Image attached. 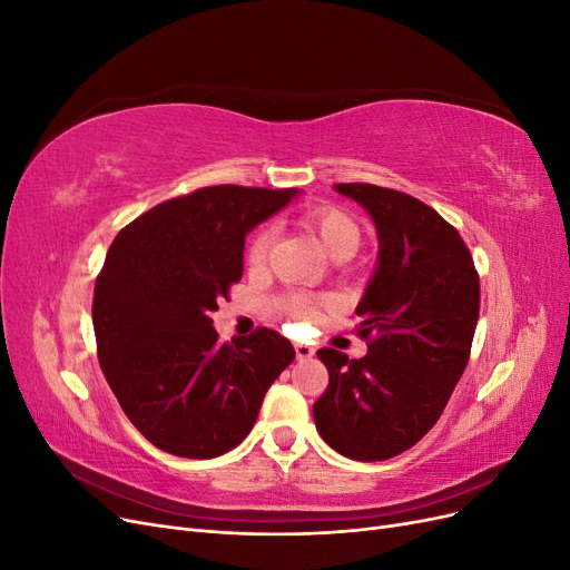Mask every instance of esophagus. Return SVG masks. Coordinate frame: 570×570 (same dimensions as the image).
Returning a JSON list of instances; mask_svg holds the SVG:
<instances>
[{"label": "esophagus", "mask_w": 570, "mask_h": 570, "mask_svg": "<svg viewBox=\"0 0 570 570\" xmlns=\"http://www.w3.org/2000/svg\"><path fill=\"white\" fill-rule=\"evenodd\" d=\"M295 354H297L299 361L312 358L314 356V347H308V344H304V342H295Z\"/></svg>", "instance_id": "esophagus-1"}]
</instances>
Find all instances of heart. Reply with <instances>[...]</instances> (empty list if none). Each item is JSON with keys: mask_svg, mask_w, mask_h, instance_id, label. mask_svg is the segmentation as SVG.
I'll return each mask as SVG.
<instances>
[{"mask_svg": "<svg viewBox=\"0 0 570 570\" xmlns=\"http://www.w3.org/2000/svg\"><path fill=\"white\" fill-rule=\"evenodd\" d=\"M304 223L308 230H314L321 247L327 256H333L335 262H344L352 258L361 247V228L358 223L347 214L337 209V206H314L304 214ZM273 233L271 228H258L249 245H247V264L258 268L264 266L268 249H271ZM283 308L297 321L314 318L318 312V302L306 295H287L283 299Z\"/></svg>", "mask_w": 570, "mask_h": 570, "instance_id": "obj_1", "label": "heart"}]
</instances>
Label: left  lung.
<instances>
[{"instance_id":"left-lung-1","label":"left lung","mask_w":570,"mask_h":570,"mask_svg":"<svg viewBox=\"0 0 570 570\" xmlns=\"http://www.w3.org/2000/svg\"><path fill=\"white\" fill-rule=\"evenodd\" d=\"M371 214L377 266L356 306L364 358L318 350L327 381L314 404L318 435L342 456L385 461L411 450L465 371L480 278L461 235L421 199L371 183H340Z\"/></svg>"}]
</instances>
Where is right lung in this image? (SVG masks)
Segmentation results:
<instances>
[{
  "label": "right lung",
  "instance_id": "add662e5",
  "mask_svg": "<svg viewBox=\"0 0 570 570\" xmlns=\"http://www.w3.org/2000/svg\"><path fill=\"white\" fill-rule=\"evenodd\" d=\"M295 195L202 187L137 216L111 243L92 302L99 366L130 423L161 452H230L295 358L271 327L220 344L212 321L243 278L247 233Z\"/></svg>",
  "mask_w": 570,
  "mask_h": 570
}]
</instances>
